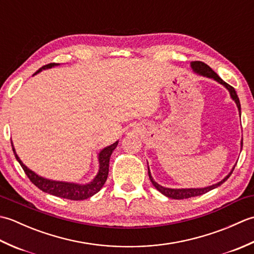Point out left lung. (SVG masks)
Returning <instances> with one entry per match:
<instances>
[{"label": "left lung", "instance_id": "1", "mask_svg": "<svg viewBox=\"0 0 254 254\" xmlns=\"http://www.w3.org/2000/svg\"><path fill=\"white\" fill-rule=\"evenodd\" d=\"M191 67L194 72H195L196 74L198 75H202V76H205V77H209V78H213L214 80H216V82H218L219 84L224 85L226 88L228 89L229 94H230V97L233 98V100H235L237 107H238V110H239V113L241 112V107H240V101H239V98H238V95H237L235 88L233 87V86H230L229 84H227L226 82H224V80L220 78L218 75L215 73L212 68H210L207 64H205L204 62H201V61H194V62H191ZM241 148H242V141H241ZM236 165L233 167V169H231V171L229 172V174L226 176L224 179L222 181H219L217 183H215V185L213 186H209V187H205V188H191V189H170V188H165V187H161L160 185H158L157 182H156L154 179L152 175H150V171H149V168H148V177H149V180L152 181L153 186L157 189V190L163 193L164 195H166L167 197H170V198H175V199H183V198H189V197H193V196H198V195H202V194H205L207 193L208 191L213 190V189L217 188L219 186H222L223 183L228 179V178L230 177V175L233 174V171L235 169Z\"/></svg>", "mask_w": 254, "mask_h": 254}]
</instances>
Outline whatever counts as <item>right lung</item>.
Masks as SVG:
<instances>
[{"label":"right lung","instance_id":"add662e5","mask_svg":"<svg viewBox=\"0 0 254 254\" xmlns=\"http://www.w3.org/2000/svg\"><path fill=\"white\" fill-rule=\"evenodd\" d=\"M57 65H59L58 63L47 64V65L42 66L38 69L35 74L41 72L42 69L51 68V67L57 66ZM118 142L119 141L111 144L110 146L105 147L99 153V155H98V160H99L98 174H97V176L94 178L93 181H90L89 183H86V185H78V183H72V182L55 181V180L46 179V178H44V177L38 176L37 174H35L34 171L30 170L29 168H27V167L23 164V161L19 159L17 154H16V152H15L13 143H12V147H13V152H14L15 157H16V159H17L18 163L20 164L21 168L24 169L25 174L27 175V177L29 178V180L34 183V185L38 189H40L41 191L52 194V195H56L59 197L73 199V201H80V199H85V198L93 196L94 194L99 192L100 189L104 187L105 182L107 180V177H108V172H109L110 156H111L113 150L116 149Z\"/></svg>","mask_w":254,"mask_h":254}]
</instances>
